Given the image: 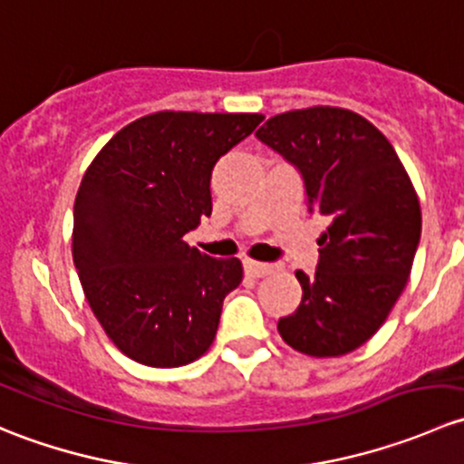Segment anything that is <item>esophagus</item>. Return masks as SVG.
Returning a JSON list of instances; mask_svg holds the SVG:
<instances>
[{"label":"esophagus","mask_w":464,"mask_h":464,"mask_svg":"<svg viewBox=\"0 0 464 464\" xmlns=\"http://www.w3.org/2000/svg\"><path fill=\"white\" fill-rule=\"evenodd\" d=\"M245 271L254 278H262V276H269L274 271V265H266V262L258 260H245Z\"/></svg>","instance_id":"obj_1"}]
</instances>
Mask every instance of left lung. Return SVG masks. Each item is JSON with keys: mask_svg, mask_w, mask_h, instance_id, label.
<instances>
[{"mask_svg": "<svg viewBox=\"0 0 464 464\" xmlns=\"http://www.w3.org/2000/svg\"><path fill=\"white\" fill-rule=\"evenodd\" d=\"M256 137L298 168L307 210L330 219L316 271H296L303 298L280 336L310 357L353 353L404 292L422 233L418 193L388 139L350 110L285 111Z\"/></svg>", "mask_w": 464, "mask_h": 464, "instance_id": "8db88e82", "label": "left lung"}]
</instances>
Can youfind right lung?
<instances>
[{
  "label": "right lung",
  "mask_w": 464,
  "mask_h": 464,
  "mask_svg": "<svg viewBox=\"0 0 464 464\" xmlns=\"http://www.w3.org/2000/svg\"><path fill=\"white\" fill-rule=\"evenodd\" d=\"M262 114L154 111L96 154L73 204L72 254L93 316L116 348L177 368L210 348L242 262L184 236L213 210L210 172Z\"/></svg>",
  "instance_id": "1"
}]
</instances>
